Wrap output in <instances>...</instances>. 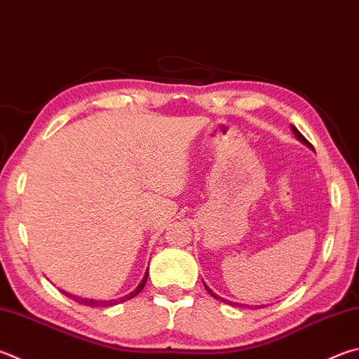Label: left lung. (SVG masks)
Segmentation results:
<instances>
[{"label": "left lung", "mask_w": 359, "mask_h": 359, "mask_svg": "<svg viewBox=\"0 0 359 359\" xmlns=\"http://www.w3.org/2000/svg\"><path fill=\"white\" fill-rule=\"evenodd\" d=\"M290 128H292V132H293V135H295V136H297V140H298V141H302V142H303V144H306V146H308L309 149H312V151H314V147H312V144H311V142H309L308 140H306V138H304V136H303L302 133H299V132H298V128H297V127H293V126H290ZM204 285H205V284H204ZM205 290H207L208 293H210V295H212L213 298H217V299H221V302H223V303H227V304H231V306H243V304H238V303H232V302H227V299H224V298H221V297H218V295H217V293H215V292H213L212 289H208V287H207V285H205ZM245 306H246V304H245Z\"/></svg>", "instance_id": "1"}]
</instances>
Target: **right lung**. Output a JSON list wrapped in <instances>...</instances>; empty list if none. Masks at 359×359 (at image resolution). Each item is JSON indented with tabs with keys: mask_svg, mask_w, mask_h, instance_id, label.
I'll list each match as a JSON object with an SVG mask.
<instances>
[{
	"mask_svg": "<svg viewBox=\"0 0 359 359\" xmlns=\"http://www.w3.org/2000/svg\"><path fill=\"white\" fill-rule=\"evenodd\" d=\"M147 276H149V270L144 273V278L141 279V283L138 284V287H136L133 292H130V293H127V295H123V297H121V298H117V299H105V302H103V299H93V298H81V297H76V295H72V293H69V292H66V290H61L64 295L66 297H69V298H72L74 299V302H76V303H80V304H83V306H90V308H108V306H114V304H119V303H123V302H127V299H130V298H133V297H136L138 295V293L144 289V285H146V281H147Z\"/></svg>",
	"mask_w": 359,
	"mask_h": 359,
	"instance_id": "obj_1",
	"label": "right lung"
}]
</instances>
